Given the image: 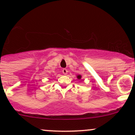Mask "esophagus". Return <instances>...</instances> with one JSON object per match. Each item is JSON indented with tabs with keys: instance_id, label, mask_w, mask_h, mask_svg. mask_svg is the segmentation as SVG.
<instances>
[{
	"instance_id": "1",
	"label": "esophagus",
	"mask_w": 135,
	"mask_h": 135,
	"mask_svg": "<svg viewBox=\"0 0 135 135\" xmlns=\"http://www.w3.org/2000/svg\"><path fill=\"white\" fill-rule=\"evenodd\" d=\"M62 73H63V74H65V75H66V74H67V73H68V70L67 69H62Z\"/></svg>"
}]
</instances>
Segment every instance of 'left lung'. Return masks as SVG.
I'll list each match as a JSON object with an SVG mask.
<instances>
[{"label": "left lung", "mask_w": 135, "mask_h": 135, "mask_svg": "<svg viewBox=\"0 0 135 135\" xmlns=\"http://www.w3.org/2000/svg\"><path fill=\"white\" fill-rule=\"evenodd\" d=\"M77 78H78V79H80V78H81V76L78 75V76H77Z\"/></svg>", "instance_id": "left-lung-1"}]
</instances>
